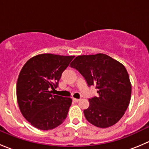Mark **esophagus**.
Instances as JSON below:
<instances>
[{"mask_svg": "<svg viewBox=\"0 0 149 149\" xmlns=\"http://www.w3.org/2000/svg\"><path fill=\"white\" fill-rule=\"evenodd\" d=\"M72 100H73V102H79L81 100L80 99H76V98H73Z\"/></svg>", "mask_w": 149, "mask_h": 149, "instance_id": "obj_1", "label": "esophagus"}]
</instances>
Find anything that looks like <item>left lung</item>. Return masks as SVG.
Segmentation results:
<instances>
[{"label": "left lung", "mask_w": 149, "mask_h": 149, "mask_svg": "<svg viewBox=\"0 0 149 149\" xmlns=\"http://www.w3.org/2000/svg\"><path fill=\"white\" fill-rule=\"evenodd\" d=\"M79 70L88 86H95L97 97L88 99L84 109L86 119L98 127L105 128L118 123L128 107L131 84L125 66L105 54L79 55L70 63Z\"/></svg>", "instance_id": "left-lung-1"}]
</instances>
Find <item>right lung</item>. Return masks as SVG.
Listing matches in <instances>:
<instances>
[{"instance_id": "1", "label": "right lung", "mask_w": 149, "mask_h": 149, "mask_svg": "<svg viewBox=\"0 0 149 149\" xmlns=\"http://www.w3.org/2000/svg\"><path fill=\"white\" fill-rule=\"evenodd\" d=\"M75 56L36 55L24 64L16 84V97L22 115L40 130H52L65 120L71 105L69 97L52 95L62 73Z\"/></svg>"}]
</instances>
